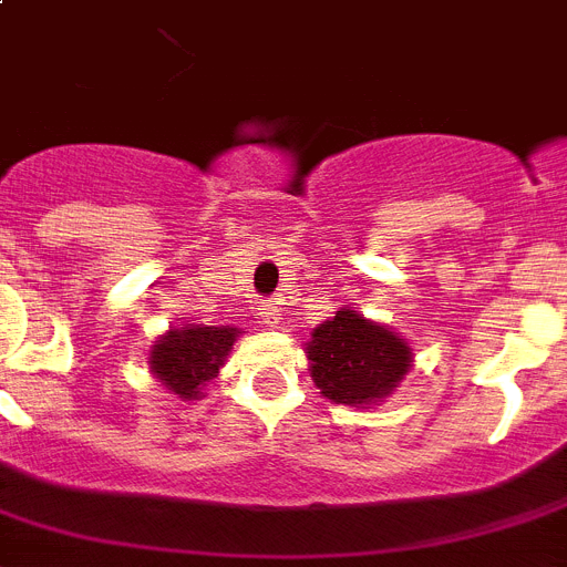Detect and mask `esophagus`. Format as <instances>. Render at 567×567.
<instances>
[{
  "label": "esophagus",
  "instance_id": "esophagus-1",
  "mask_svg": "<svg viewBox=\"0 0 567 567\" xmlns=\"http://www.w3.org/2000/svg\"><path fill=\"white\" fill-rule=\"evenodd\" d=\"M259 317H262V322L268 324V328H277L282 313H279V305L274 302V299H262V302H259Z\"/></svg>",
  "mask_w": 567,
  "mask_h": 567
}]
</instances>
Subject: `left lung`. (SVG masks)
<instances>
[{
	"label": "left lung",
	"instance_id": "1",
	"mask_svg": "<svg viewBox=\"0 0 567 567\" xmlns=\"http://www.w3.org/2000/svg\"><path fill=\"white\" fill-rule=\"evenodd\" d=\"M311 377L319 391L342 405H368L396 388L411 365V348L357 311H337L308 342Z\"/></svg>",
	"mask_w": 567,
	"mask_h": 567
}]
</instances>
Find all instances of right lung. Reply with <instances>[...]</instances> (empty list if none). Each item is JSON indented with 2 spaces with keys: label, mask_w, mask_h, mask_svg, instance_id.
<instances>
[{
  "label": "right lung",
  "mask_w": 567,
  "mask_h": 567,
  "mask_svg": "<svg viewBox=\"0 0 567 567\" xmlns=\"http://www.w3.org/2000/svg\"><path fill=\"white\" fill-rule=\"evenodd\" d=\"M236 328H205V324H190V328H174L167 337L159 339L151 351V368L156 379L167 391L179 393L185 400H194L199 388L219 373V365L228 357L230 344L236 339Z\"/></svg>",
  "instance_id": "1"
}]
</instances>
